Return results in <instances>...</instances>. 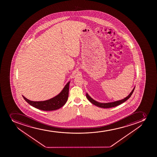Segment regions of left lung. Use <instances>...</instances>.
I'll use <instances>...</instances> for the list:
<instances>
[{"instance_id": "left-lung-1", "label": "left lung", "mask_w": 157, "mask_h": 157, "mask_svg": "<svg viewBox=\"0 0 157 157\" xmlns=\"http://www.w3.org/2000/svg\"><path fill=\"white\" fill-rule=\"evenodd\" d=\"M135 87H134V89L132 90V91L131 92L129 95L128 96L126 97V98H124L123 99L119 100V101H115L113 102L107 103H102L98 102L97 101H95L90 96H89V95L86 94V96L87 97V99L89 100V101H90V102L92 103V104L94 105L98 106V107H101V108H110V107H115L119 105L120 104H122L125 101H126L127 99H128L129 98H130V96L132 95V94L134 92V90H135Z\"/></svg>"}]
</instances>
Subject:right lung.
Listing matches in <instances>:
<instances>
[{
    "label": "right lung",
    "mask_w": 157,
    "mask_h": 157,
    "mask_svg": "<svg viewBox=\"0 0 157 157\" xmlns=\"http://www.w3.org/2000/svg\"><path fill=\"white\" fill-rule=\"evenodd\" d=\"M70 82H69L66 84L65 87L59 95L46 101H32L28 99L23 96L22 97L29 104L36 109L44 111L56 110L62 107L67 102L68 99Z\"/></svg>",
    "instance_id": "add662e5"
}]
</instances>
